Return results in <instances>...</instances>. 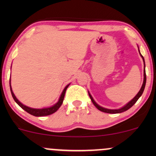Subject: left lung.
<instances>
[{"instance_id": "1", "label": "left lung", "mask_w": 156, "mask_h": 156, "mask_svg": "<svg viewBox=\"0 0 156 156\" xmlns=\"http://www.w3.org/2000/svg\"><path fill=\"white\" fill-rule=\"evenodd\" d=\"M139 53H140V51H139ZM141 58H143V61H144V81H143V84L142 86H141V88L140 90H139V92H138V94L136 95L133 99L130 101L129 103H127L126 105H124L123 107H122L121 108H119V109H108V108H103V107L100 106L99 105L97 104L96 102L94 101V99L92 98V95H91L90 94H89V95L90 97V99L92 102L93 103V104L95 105V107L97 108L98 109V110L101 111V112H105V113H108V114H118V113H122L123 112H125V111L128 110L130 108H131L133 105L135 104L136 103V101H138V99H139V98L141 96V94H142L143 92H144V87H145V84H146V73H145V63H144V57L141 55V54L140 53Z\"/></svg>"}]
</instances>
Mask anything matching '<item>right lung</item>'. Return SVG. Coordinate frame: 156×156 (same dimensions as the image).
<instances>
[{
  "label": "right lung",
  "mask_w": 156,
  "mask_h": 156,
  "mask_svg": "<svg viewBox=\"0 0 156 156\" xmlns=\"http://www.w3.org/2000/svg\"><path fill=\"white\" fill-rule=\"evenodd\" d=\"M69 84H68L67 86H66V87L64 88L63 92H62V94H61L59 100H58V101L57 102L55 105H53V106H51V107H49V108H44L39 109V108H30V107L26 106V105L22 104V103H21L17 99V98L15 97V94H14L13 92H12V87H11V80H10L11 93H12V97H13L15 101L20 105V106L21 107V108L23 109V110H25L26 112H28V114H31V115L35 116V117H43V116H48V115H50V114H53V113H55V112H56V111L60 108V106L62 105V103H63L64 94H65L66 90H67V87H69Z\"/></svg>",
  "instance_id": "right-lung-1"
}]
</instances>
